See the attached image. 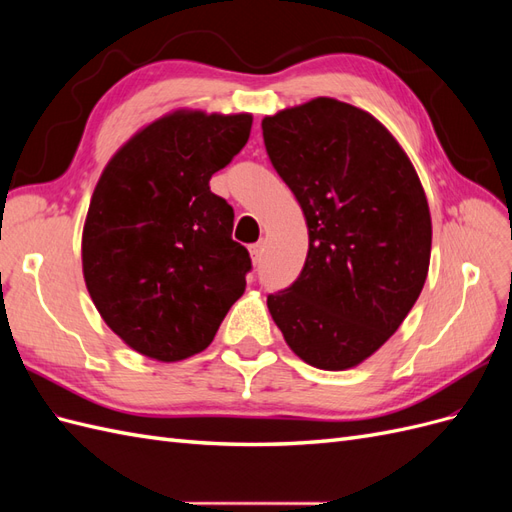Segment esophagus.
I'll return each instance as SVG.
<instances>
[{
	"label": "esophagus",
	"instance_id": "1",
	"mask_svg": "<svg viewBox=\"0 0 512 512\" xmlns=\"http://www.w3.org/2000/svg\"><path fill=\"white\" fill-rule=\"evenodd\" d=\"M250 256H252V262H254V265H258L260 258H262V243H254V245H250Z\"/></svg>",
	"mask_w": 512,
	"mask_h": 512
}]
</instances>
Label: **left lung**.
I'll return each mask as SVG.
<instances>
[{"instance_id":"1","label":"left lung","mask_w":512,"mask_h":512,"mask_svg":"<svg viewBox=\"0 0 512 512\" xmlns=\"http://www.w3.org/2000/svg\"><path fill=\"white\" fill-rule=\"evenodd\" d=\"M262 136L309 235L297 282L267 297L271 318L307 365H361L389 342L427 280L421 179L374 115L335 98L267 115Z\"/></svg>"}]
</instances>
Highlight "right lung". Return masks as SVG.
<instances>
[{"instance_id":"obj_1","label":"right lung","mask_w":512,"mask_h":512,"mask_svg":"<svg viewBox=\"0 0 512 512\" xmlns=\"http://www.w3.org/2000/svg\"><path fill=\"white\" fill-rule=\"evenodd\" d=\"M250 130V113L177 108L104 166L83 226V277L108 329L138 354L177 363L203 352L245 292L252 260L209 179Z\"/></svg>"}]
</instances>
